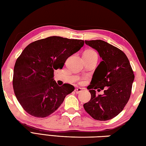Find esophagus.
Masks as SVG:
<instances>
[{"instance_id":"obj_1","label":"esophagus","mask_w":146,"mask_h":146,"mask_svg":"<svg viewBox=\"0 0 146 146\" xmlns=\"http://www.w3.org/2000/svg\"><path fill=\"white\" fill-rule=\"evenodd\" d=\"M83 91V90L82 88H76L75 90V93H76V94H78V93H81L82 92V91Z\"/></svg>"}]
</instances>
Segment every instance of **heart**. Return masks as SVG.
Wrapping results in <instances>:
<instances>
[{"label": "heart", "mask_w": 146, "mask_h": 146, "mask_svg": "<svg viewBox=\"0 0 146 146\" xmlns=\"http://www.w3.org/2000/svg\"><path fill=\"white\" fill-rule=\"evenodd\" d=\"M86 52L89 53H91V54H95V55H97V53H96L93 50H88V51H86Z\"/></svg>", "instance_id": "b5f03b06"}]
</instances>
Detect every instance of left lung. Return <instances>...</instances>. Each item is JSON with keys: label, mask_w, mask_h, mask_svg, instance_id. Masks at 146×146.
Masks as SVG:
<instances>
[{"label": "left lung", "mask_w": 146, "mask_h": 146, "mask_svg": "<svg viewBox=\"0 0 146 146\" xmlns=\"http://www.w3.org/2000/svg\"><path fill=\"white\" fill-rule=\"evenodd\" d=\"M85 43L98 51L102 61L88 86L91 97L84 108L94 119H112L122 111L130 98L135 78L131 66L125 54L111 44L101 40H85ZM104 87L103 95H96L95 89Z\"/></svg>", "instance_id": "obj_1"}]
</instances>
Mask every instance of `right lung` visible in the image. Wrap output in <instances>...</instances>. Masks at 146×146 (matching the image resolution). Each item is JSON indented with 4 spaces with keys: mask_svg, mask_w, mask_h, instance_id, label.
<instances>
[{
    "mask_svg": "<svg viewBox=\"0 0 146 146\" xmlns=\"http://www.w3.org/2000/svg\"><path fill=\"white\" fill-rule=\"evenodd\" d=\"M84 41L53 36L29 44L17 59L13 86L16 97L26 111L44 118L60 107L64 98L75 90L54 80V70L63 68L67 58L77 52Z\"/></svg>",
    "mask_w": 146,
    "mask_h": 146,
    "instance_id": "1",
    "label": "right lung"
}]
</instances>
